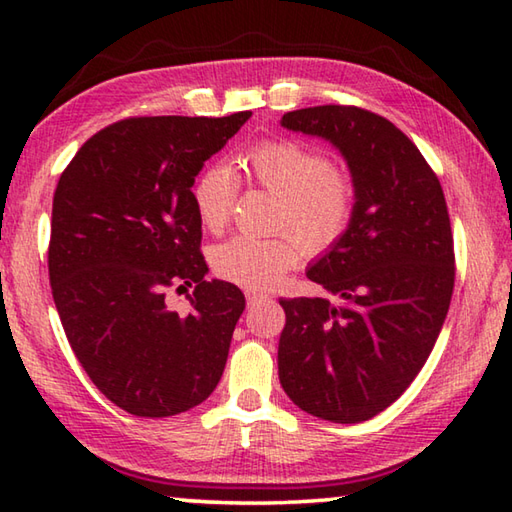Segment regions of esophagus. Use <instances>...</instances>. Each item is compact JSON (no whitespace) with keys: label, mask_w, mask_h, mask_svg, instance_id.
I'll list each match as a JSON object with an SVG mask.
<instances>
[{"label":"esophagus","mask_w":512,"mask_h":512,"mask_svg":"<svg viewBox=\"0 0 512 512\" xmlns=\"http://www.w3.org/2000/svg\"><path fill=\"white\" fill-rule=\"evenodd\" d=\"M268 296L266 293H262V291H255V289H248L246 291V300H248V305H255V302H259V300H266Z\"/></svg>","instance_id":"obj_1"}]
</instances>
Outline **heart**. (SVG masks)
<instances>
[{
  "mask_svg": "<svg viewBox=\"0 0 512 512\" xmlns=\"http://www.w3.org/2000/svg\"><path fill=\"white\" fill-rule=\"evenodd\" d=\"M244 164L259 185L282 198L280 228L273 239L230 237L214 248L212 262L225 280L250 289H268L309 253H325L345 237L357 207V187L348 171L325 153L296 140H264L248 151ZM239 192L230 164L214 162L198 173L192 201L203 228L219 232L230 221Z\"/></svg>",
  "mask_w": 512,
  "mask_h": 512,
  "instance_id": "heart-1",
  "label": "heart"
}]
</instances>
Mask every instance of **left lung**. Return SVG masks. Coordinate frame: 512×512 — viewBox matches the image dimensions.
Here are the masks:
<instances>
[{"mask_svg": "<svg viewBox=\"0 0 512 512\" xmlns=\"http://www.w3.org/2000/svg\"><path fill=\"white\" fill-rule=\"evenodd\" d=\"M348 162L357 207L307 277L336 300L282 298L280 384L320 420L354 424L391 406L436 345L454 291V237L438 176L391 121L357 106L287 112Z\"/></svg>", "mask_w": 512, "mask_h": 512, "instance_id": "1", "label": "left lung"}]
</instances>
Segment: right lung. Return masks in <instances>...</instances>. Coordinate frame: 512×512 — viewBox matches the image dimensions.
I'll list each match as a JSON object with an SVG mask.
<instances>
[{
  "instance_id": "obj_1",
  "label": "right lung",
  "mask_w": 512,
  "mask_h": 512,
  "mask_svg": "<svg viewBox=\"0 0 512 512\" xmlns=\"http://www.w3.org/2000/svg\"><path fill=\"white\" fill-rule=\"evenodd\" d=\"M250 115L121 119L58 180L49 282L60 323L92 384L140 418L194 409L223 375L246 298L205 280L192 187ZM171 286L195 287L189 315L166 307Z\"/></svg>"
}]
</instances>
